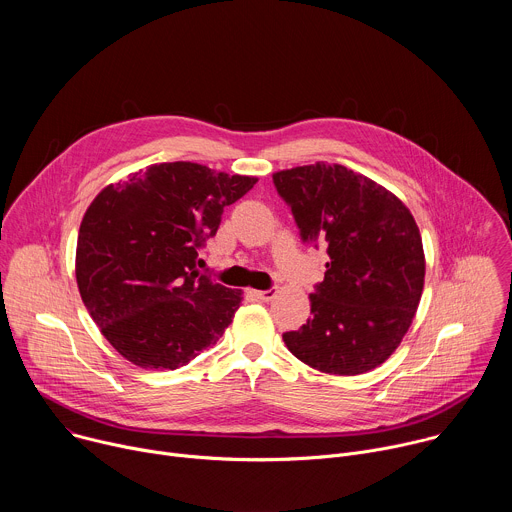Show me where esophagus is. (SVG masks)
Here are the masks:
<instances>
[{
  "mask_svg": "<svg viewBox=\"0 0 512 512\" xmlns=\"http://www.w3.org/2000/svg\"><path fill=\"white\" fill-rule=\"evenodd\" d=\"M277 291L275 289H253V296L261 302H271L275 298Z\"/></svg>",
  "mask_w": 512,
  "mask_h": 512,
  "instance_id": "esophagus-1",
  "label": "esophagus"
}]
</instances>
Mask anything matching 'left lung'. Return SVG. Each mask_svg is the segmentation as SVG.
I'll list each match as a JSON object with an SVG mask.
<instances>
[{"label": "left lung", "mask_w": 512, "mask_h": 512, "mask_svg": "<svg viewBox=\"0 0 512 512\" xmlns=\"http://www.w3.org/2000/svg\"><path fill=\"white\" fill-rule=\"evenodd\" d=\"M304 241L324 239V281L312 318L285 332L289 352L330 375L377 369L407 334L425 281V255L409 208L385 186L340 164L316 162L273 174Z\"/></svg>", "instance_id": "1"}]
</instances>
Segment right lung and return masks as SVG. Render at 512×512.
Listing matches in <instances>:
<instances>
[{
	"mask_svg": "<svg viewBox=\"0 0 512 512\" xmlns=\"http://www.w3.org/2000/svg\"><path fill=\"white\" fill-rule=\"evenodd\" d=\"M257 184L192 162L154 164L105 186L77 241V285L109 344L141 369L174 371L216 344L243 302L200 275L198 249L225 206Z\"/></svg>",
	"mask_w": 512,
	"mask_h": 512,
	"instance_id": "add662e5",
	"label": "right lung"
}]
</instances>
